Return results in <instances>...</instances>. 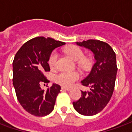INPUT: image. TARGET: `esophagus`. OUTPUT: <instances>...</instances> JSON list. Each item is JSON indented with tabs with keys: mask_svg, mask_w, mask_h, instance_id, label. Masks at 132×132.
<instances>
[{
	"mask_svg": "<svg viewBox=\"0 0 132 132\" xmlns=\"http://www.w3.org/2000/svg\"><path fill=\"white\" fill-rule=\"evenodd\" d=\"M61 89H62V90H67V91L71 90V88H66V87H62Z\"/></svg>",
	"mask_w": 132,
	"mask_h": 132,
	"instance_id": "esophagus-1",
	"label": "esophagus"
}]
</instances>
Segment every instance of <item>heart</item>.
I'll list each match as a JSON object with an SVG mask.
<instances>
[{
	"instance_id": "1",
	"label": "heart",
	"mask_w": 132,
	"mask_h": 132,
	"mask_svg": "<svg viewBox=\"0 0 132 132\" xmlns=\"http://www.w3.org/2000/svg\"><path fill=\"white\" fill-rule=\"evenodd\" d=\"M63 52L69 56L75 61H79L82 66H86L89 65L90 60L84 57V52L80 47L77 46H69L63 49ZM58 54L56 52H53L50 54L48 63L51 69H54L56 65ZM80 75L77 72H61L56 75V82L65 87H69L73 85V83L79 79Z\"/></svg>"
}]
</instances>
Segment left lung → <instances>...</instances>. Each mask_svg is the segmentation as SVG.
<instances>
[{
	"mask_svg": "<svg viewBox=\"0 0 132 132\" xmlns=\"http://www.w3.org/2000/svg\"><path fill=\"white\" fill-rule=\"evenodd\" d=\"M76 44L93 52L96 62L90 74L81 81L90 90L81 91V97L73 105L80 114L92 116L101 112L112 95L117 72L116 55L112 48L102 41L88 39Z\"/></svg>",
	"mask_w": 132,
	"mask_h": 132,
	"instance_id": "8db88e82",
	"label": "left lung"
}]
</instances>
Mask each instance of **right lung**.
Instances as JSON below:
<instances>
[{
	"label": "right lung",
	"instance_id": "obj_1",
	"mask_svg": "<svg viewBox=\"0 0 132 132\" xmlns=\"http://www.w3.org/2000/svg\"><path fill=\"white\" fill-rule=\"evenodd\" d=\"M63 44L52 38L37 37L25 42L15 56L13 82L16 96L22 107L32 115L46 116L54 110L61 86L53 83L44 91L40 85L49 82L44 73L50 71L51 53Z\"/></svg>",
	"mask_w": 132,
	"mask_h": 132
}]
</instances>
